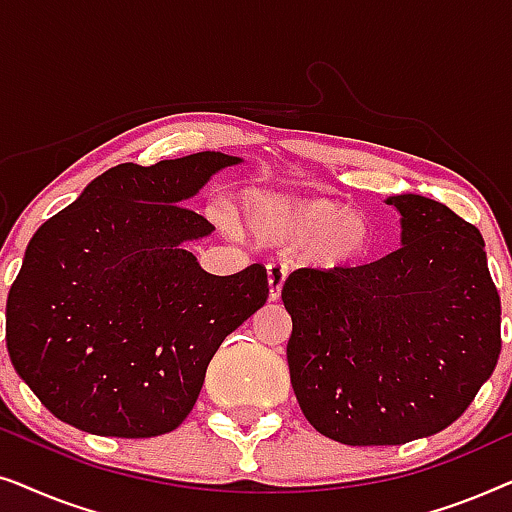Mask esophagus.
<instances>
[{"mask_svg":"<svg viewBox=\"0 0 512 512\" xmlns=\"http://www.w3.org/2000/svg\"><path fill=\"white\" fill-rule=\"evenodd\" d=\"M286 265L282 263H270L268 265V286H270V300H279L282 296V286L286 279Z\"/></svg>","mask_w":512,"mask_h":512,"instance_id":"obj_1","label":"esophagus"}]
</instances>
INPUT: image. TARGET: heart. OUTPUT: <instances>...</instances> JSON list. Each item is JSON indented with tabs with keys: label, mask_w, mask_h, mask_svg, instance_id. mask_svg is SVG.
<instances>
[{
	"label": "heart",
	"mask_w": 512,
	"mask_h": 512,
	"mask_svg": "<svg viewBox=\"0 0 512 512\" xmlns=\"http://www.w3.org/2000/svg\"><path fill=\"white\" fill-rule=\"evenodd\" d=\"M247 219L265 242H303V258L319 268L359 263L373 244L370 223L324 195L256 191L247 195Z\"/></svg>",
	"instance_id": "1"
}]
</instances>
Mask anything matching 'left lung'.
<instances>
[{
    "label": "left lung",
    "instance_id": "1",
    "mask_svg": "<svg viewBox=\"0 0 512 512\" xmlns=\"http://www.w3.org/2000/svg\"><path fill=\"white\" fill-rule=\"evenodd\" d=\"M387 202L401 212L403 247L356 268H300L282 289L300 410L345 445L443 431L501 352V300L480 230L424 195Z\"/></svg>",
    "mask_w": 512,
    "mask_h": 512
}]
</instances>
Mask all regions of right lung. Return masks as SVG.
<instances>
[{"label": "right lung", "mask_w": 512, "mask_h": 512, "mask_svg": "<svg viewBox=\"0 0 512 512\" xmlns=\"http://www.w3.org/2000/svg\"><path fill=\"white\" fill-rule=\"evenodd\" d=\"M240 158L123 163L41 226L6 300V349L41 403L116 438L174 431L226 335L268 300V270L209 275L184 242L214 230L181 205Z\"/></svg>", "instance_id": "right-lung-1"}]
</instances>
